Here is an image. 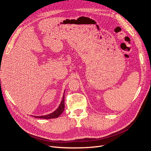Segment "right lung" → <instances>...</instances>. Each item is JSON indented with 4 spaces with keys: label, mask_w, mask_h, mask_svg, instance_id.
Listing matches in <instances>:
<instances>
[{
    "label": "right lung",
    "mask_w": 151,
    "mask_h": 151,
    "mask_svg": "<svg viewBox=\"0 0 151 151\" xmlns=\"http://www.w3.org/2000/svg\"><path fill=\"white\" fill-rule=\"evenodd\" d=\"M65 92V91H64ZM64 93L63 94V99L61 100V104H60L59 106L57 109L51 113L47 114V115H44V116H34L35 118H42V119H51V118H56L59 117L62 113L64 111Z\"/></svg>",
    "instance_id": "right-lung-1"
}]
</instances>
